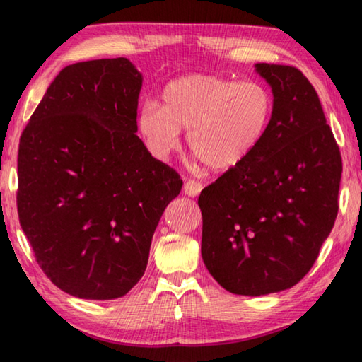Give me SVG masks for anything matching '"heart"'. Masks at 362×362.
<instances>
[{
    "label": "heart",
    "instance_id": "1",
    "mask_svg": "<svg viewBox=\"0 0 362 362\" xmlns=\"http://www.w3.org/2000/svg\"><path fill=\"white\" fill-rule=\"evenodd\" d=\"M247 131L235 119H226L216 132H203V137L194 140L193 151L204 164H230L236 161L247 148Z\"/></svg>",
    "mask_w": 362,
    "mask_h": 362
}]
</instances>
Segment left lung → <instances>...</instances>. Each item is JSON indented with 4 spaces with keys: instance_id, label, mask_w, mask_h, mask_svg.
Here are the masks:
<instances>
[{
    "instance_id": "1",
    "label": "left lung",
    "mask_w": 362,
    "mask_h": 362,
    "mask_svg": "<svg viewBox=\"0 0 362 362\" xmlns=\"http://www.w3.org/2000/svg\"><path fill=\"white\" fill-rule=\"evenodd\" d=\"M140 88L124 57L65 66L21 136V226L42 272L70 296H126L182 189L180 175L136 136Z\"/></svg>"
}]
</instances>
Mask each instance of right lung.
<instances>
[{
    "instance_id": "right-lung-1",
    "label": "right lung",
    "mask_w": 362,
    "mask_h": 362,
    "mask_svg": "<svg viewBox=\"0 0 362 362\" xmlns=\"http://www.w3.org/2000/svg\"><path fill=\"white\" fill-rule=\"evenodd\" d=\"M257 70L273 88L272 119L198 199L206 268L223 289L250 297L289 289L310 272L339 212L341 177L339 145L306 78L284 65ZM296 77L299 103L289 106L277 86Z\"/></svg>"
}]
</instances>
